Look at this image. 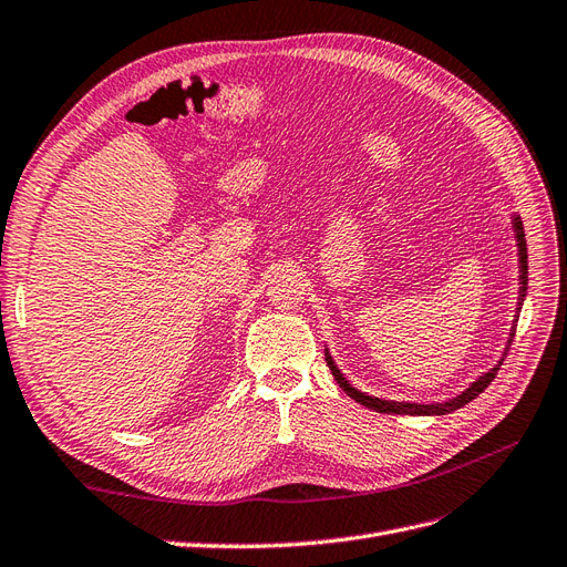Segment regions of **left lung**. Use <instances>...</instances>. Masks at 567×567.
I'll use <instances>...</instances> for the list:
<instances>
[{
    "instance_id": "obj_1",
    "label": "left lung",
    "mask_w": 567,
    "mask_h": 567,
    "mask_svg": "<svg viewBox=\"0 0 567 567\" xmlns=\"http://www.w3.org/2000/svg\"><path fill=\"white\" fill-rule=\"evenodd\" d=\"M513 231H516V241H518V265H520V296H518V312H520L523 300H525V296H527V244H525V229H523V221H520V217H518V215H513ZM516 323H518V317H516V321H513V329H511V338H508V342H506L504 357H506V352H508V346H511L513 336H516ZM504 357H502V362H504ZM502 362L496 364L494 369H489L487 373L480 375L477 381H473L466 390H463L461 394H456V398H452V400H447V402L419 404V402H392V400L371 398V394H367V392H362V390L352 388V385H350V381H348L346 375L340 373V369L336 367V362H333V357L329 354V350H326V364H329V369H331V373H333V379L338 381V385H340L342 390H346V392L350 394V398H352L354 402L364 404V406H369V409H373V411H381V414H411V416H444V414H452V411H456V409H461L463 404H468L471 400H475L477 394L483 392V390L494 381V375H496V371H499Z\"/></svg>"
}]
</instances>
